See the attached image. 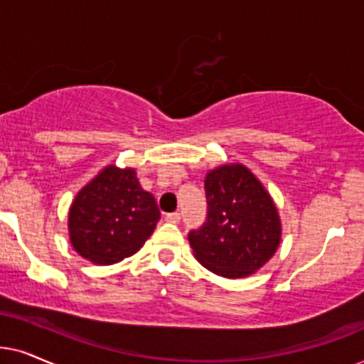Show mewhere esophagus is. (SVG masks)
Returning a JSON list of instances; mask_svg holds the SVG:
<instances>
[{
	"label": "esophagus",
	"instance_id": "1",
	"mask_svg": "<svg viewBox=\"0 0 364 364\" xmlns=\"http://www.w3.org/2000/svg\"><path fill=\"white\" fill-rule=\"evenodd\" d=\"M179 220H181V215H179V213H169V215H166L168 223H174V225H178Z\"/></svg>",
	"mask_w": 364,
	"mask_h": 364
}]
</instances>
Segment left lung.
Masks as SVG:
<instances>
[{
	"label": "left lung",
	"instance_id": "obj_1",
	"mask_svg": "<svg viewBox=\"0 0 364 364\" xmlns=\"http://www.w3.org/2000/svg\"><path fill=\"white\" fill-rule=\"evenodd\" d=\"M206 221L188 235L198 261L225 278H245L274 255L281 223L271 196L243 164L206 174Z\"/></svg>",
	"mask_w": 364,
	"mask_h": 364
}]
</instances>
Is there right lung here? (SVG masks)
I'll list each match as a JSON object with an SVG mask.
<instances>
[{"instance_id": "right-lung-1", "label": "right lung", "mask_w": 364, "mask_h": 364, "mask_svg": "<svg viewBox=\"0 0 364 364\" xmlns=\"http://www.w3.org/2000/svg\"><path fill=\"white\" fill-rule=\"evenodd\" d=\"M161 216L134 169L108 166L77 193L70 210L71 245L96 264H113L141 248Z\"/></svg>"}]
</instances>
